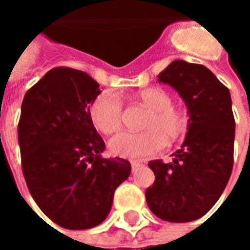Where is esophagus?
I'll use <instances>...</instances> for the list:
<instances>
[{
  "label": "esophagus",
  "instance_id": "esophagus-1",
  "mask_svg": "<svg viewBox=\"0 0 250 250\" xmlns=\"http://www.w3.org/2000/svg\"><path fill=\"white\" fill-rule=\"evenodd\" d=\"M143 166V164L141 162H137V161H131V167H132V172H135V171L139 168V167Z\"/></svg>",
  "mask_w": 250,
  "mask_h": 250
}]
</instances>
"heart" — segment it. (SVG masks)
Instances as JSON below:
<instances>
[{
	"label": "heart",
	"mask_w": 250,
	"mask_h": 250,
	"mask_svg": "<svg viewBox=\"0 0 250 250\" xmlns=\"http://www.w3.org/2000/svg\"><path fill=\"white\" fill-rule=\"evenodd\" d=\"M137 101L148 107L144 132H122L109 143L110 150L117 156L144 160L160 153L166 141L175 143L187 132L189 125V113L186 106L172 102L168 90L152 86L137 93ZM93 125L104 135L118 132L123 127L125 111L121 97L113 90H105L94 98L89 107Z\"/></svg>",
	"instance_id": "heart-1"
}]
</instances>
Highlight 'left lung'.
Segmentation results:
<instances>
[{
  "mask_svg": "<svg viewBox=\"0 0 250 250\" xmlns=\"http://www.w3.org/2000/svg\"><path fill=\"white\" fill-rule=\"evenodd\" d=\"M184 100L189 125L174 161L149 162L156 175L145 190L149 209L167 222L184 223L205 215L223 193L233 166L235 118L229 88L205 66L174 61L160 72Z\"/></svg>",
  "mask_w": 250,
  "mask_h": 250,
  "instance_id": "8db88e82",
  "label": "left lung"
}]
</instances>
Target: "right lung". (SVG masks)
<instances>
[{
  "instance_id": "obj_1",
  "label": "right lung",
  "mask_w": 250,
  "mask_h": 250,
  "mask_svg": "<svg viewBox=\"0 0 250 250\" xmlns=\"http://www.w3.org/2000/svg\"><path fill=\"white\" fill-rule=\"evenodd\" d=\"M100 85L85 72L56 67L27 90L18 141L29 193L61 227L86 229L109 214L131 172L123 158H102L105 143L90 119Z\"/></svg>"
}]
</instances>
